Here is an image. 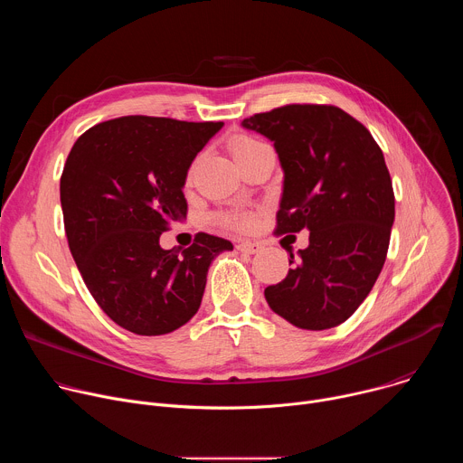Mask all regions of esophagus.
<instances>
[{
	"label": "esophagus",
	"mask_w": 463,
	"mask_h": 463,
	"mask_svg": "<svg viewBox=\"0 0 463 463\" xmlns=\"http://www.w3.org/2000/svg\"><path fill=\"white\" fill-rule=\"evenodd\" d=\"M236 249L240 252H245V254H256L261 250V245L256 243V241H249V240H243V241H238Z\"/></svg>",
	"instance_id": "34e87169"
}]
</instances>
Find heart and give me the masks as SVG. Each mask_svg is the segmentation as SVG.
<instances>
[{
	"mask_svg": "<svg viewBox=\"0 0 463 463\" xmlns=\"http://www.w3.org/2000/svg\"><path fill=\"white\" fill-rule=\"evenodd\" d=\"M266 146L261 141L258 139H252V137H247V136H241L238 139L232 141L231 145V150H232V156L234 159L238 161L240 157ZM218 223L227 227V229H234V231H247L252 223H254V214L249 213V211H231V213H222L218 214Z\"/></svg>",
	"mask_w": 463,
	"mask_h": 463,
	"instance_id": "obj_1",
	"label": "heart"
}]
</instances>
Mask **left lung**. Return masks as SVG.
<instances>
[{
	"instance_id": "obj_1",
	"label": "left lung",
	"mask_w": 463,
	"mask_h": 463,
	"mask_svg": "<svg viewBox=\"0 0 463 463\" xmlns=\"http://www.w3.org/2000/svg\"><path fill=\"white\" fill-rule=\"evenodd\" d=\"M241 124L275 143L284 168L275 234L309 231L288 277L263 295L297 327H335L368 297L386 260L395 207L383 152L357 118L329 104H288Z\"/></svg>"
}]
</instances>
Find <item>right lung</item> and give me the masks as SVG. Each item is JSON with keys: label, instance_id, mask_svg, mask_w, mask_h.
Listing matches in <instances>:
<instances>
[{"label": "right lung", "instance_id": "right-lung-1", "mask_svg": "<svg viewBox=\"0 0 463 463\" xmlns=\"http://www.w3.org/2000/svg\"><path fill=\"white\" fill-rule=\"evenodd\" d=\"M223 122L128 115L77 139L60 177L63 227L100 309L137 335H165L200 309L229 240L197 232L181 254L159 238L186 218V172Z\"/></svg>", "mask_w": 463, "mask_h": 463}]
</instances>
